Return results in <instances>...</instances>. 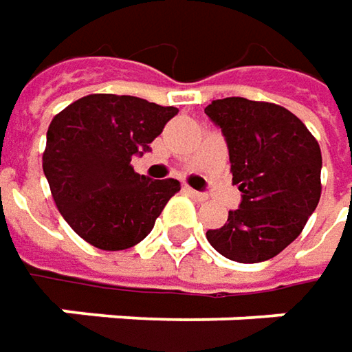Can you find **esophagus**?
<instances>
[{
    "mask_svg": "<svg viewBox=\"0 0 352 352\" xmlns=\"http://www.w3.org/2000/svg\"><path fill=\"white\" fill-rule=\"evenodd\" d=\"M186 194L190 197H194V199H197V201H206V199H208V194L197 192V190H192V188H186Z\"/></svg>",
    "mask_w": 352,
    "mask_h": 352,
    "instance_id": "esophagus-1",
    "label": "esophagus"
}]
</instances>
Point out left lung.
Masks as SVG:
<instances>
[{
  "mask_svg": "<svg viewBox=\"0 0 352 352\" xmlns=\"http://www.w3.org/2000/svg\"><path fill=\"white\" fill-rule=\"evenodd\" d=\"M206 116L221 129L241 206L210 245L229 261L263 263L302 233L321 197V151L286 107L247 98L215 100Z\"/></svg>",
  "mask_w": 352,
  "mask_h": 352,
  "instance_id": "obj_1",
  "label": "left lung"
}]
</instances>
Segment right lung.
Instances as JSON below:
<instances>
[{
	"instance_id": "add662e5",
	"label": "right lung",
	"mask_w": 352,
	"mask_h": 352,
	"mask_svg": "<svg viewBox=\"0 0 352 352\" xmlns=\"http://www.w3.org/2000/svg\"><path fill=\"white\" fill-rule=\"evenodd\" d=\"M176 113V107L135 96L91 94L50 121L43 153L50 194L66 223L89 245L135 247L180 192L178 180H151L131 166Z\"/></svg>"
}]
</instances>
